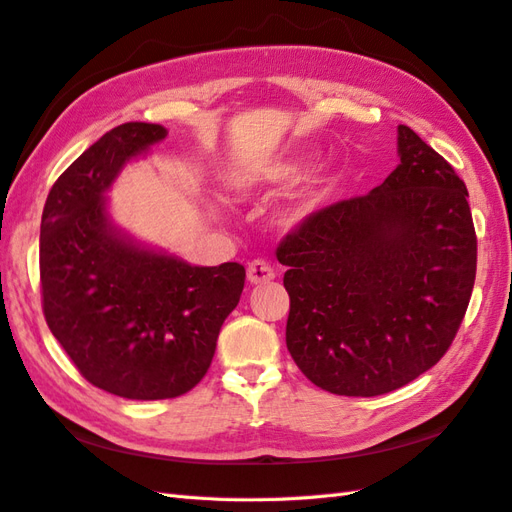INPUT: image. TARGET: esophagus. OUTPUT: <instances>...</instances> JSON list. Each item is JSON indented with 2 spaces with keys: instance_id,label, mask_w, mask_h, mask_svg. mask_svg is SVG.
I'll return each instance as SVG.
<instances>
[{
  "instance_id": "34e87169",
  "label": "esophagus",
  "mask_w": 512,
  "mask_h": 512,
  "mask_svg": "<svg viewBox=\"0 0 512 512\" xmlns=\"http://www.w3.org/2000/svg\"><path fill=\"white\" fill-rule=\"evenodd\" d=\"M246 277H248V281L255 283V285L270 283L272 279H275V270H272V266L268 264V261L253 259L251 264H248V268H246Z\"/></svg>"
}]
</instances>
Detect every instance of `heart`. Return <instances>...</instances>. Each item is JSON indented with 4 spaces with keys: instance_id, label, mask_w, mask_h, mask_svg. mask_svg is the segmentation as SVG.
Returning <instances> with one entry per match:
<instances>
[{
    "instance_id": "b5f03b06",
    "label": "heart",
    "mask_w": 512,
    "mask_h": 512,
    "mask_svg": "<svg viewBox=\"0 0 512 512\" xmlns=\"http://www.w3.org/2000/svg\"><path fill=\"white\" fill-rule=\"evenodd\" d=\"M303 174V163H296V161H283V163H275L270 165V168H264L261 172H251V174H244L237 178V192L248 196L257 192V189H266V187H283V185H290L292 181H296ZM314 209V202L312 200H299L290 205L281 213V224L283 227H296V224H301L307 216H310Z\"/></svg>"
}]
</instances>
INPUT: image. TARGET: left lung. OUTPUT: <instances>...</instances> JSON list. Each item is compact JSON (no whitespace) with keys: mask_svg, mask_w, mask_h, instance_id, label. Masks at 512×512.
Segmentation results:
<instances>
[{"mask_svg":"<svg viewBox=\"0 0 512 512\" xmlns=\"http://www.w3.org/2000/svg\"><path fill=\"white\" fill-rule=\"evenodd\" d=\"M397 152L382 185L307 216L277 248L285 344L334 395L410 384L443 358L471 299L478 240L465 183L403 124Z\"/></svg>","mask_w":512,"mask_h":512,"instance_id":"1","label":"left lung"}]
</instances>
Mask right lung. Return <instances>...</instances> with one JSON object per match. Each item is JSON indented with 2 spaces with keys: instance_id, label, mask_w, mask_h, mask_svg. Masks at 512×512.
I'll list each match as a JSON object with an SVG mask.
<instances>
[{
  "instance_id": "obj_1",
  "label": "right lung",
  "mask_w": 512,
  "mask_h": 512,
  "mask_svg": "<svg viewBox=\"0 0 512 512\" xmlns=\"http://www.w3.org/2000/svg\"><path fill=\"white\" fill-rule=\"evenodd\" d=\"M165 135L146 122L109 130L58 176L41 218L47 327L89 384L139 401L181 397L205 377L246 279L235 261L192 266L111 222L106 189Z\"/></svg>"
}]
</instances>
